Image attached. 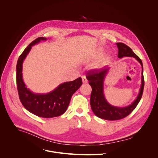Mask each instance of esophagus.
Returning a JSON list of instances; mask_svg holds the SVG:
<instances>
[{
    "label": "esophagus",
    "mask_w": 158,
    "mask_h": 158,
    "mask_svg": "<svg viewBox=\"0 0 158 158\" xmlns=\"http://www.w3.org/2000/svg\"><path fill=\"white\" fill-rule=\"evenodd\" d=\"M82 82L83 83H87V79H86L85 76H82Z\"/></svg>",
    "instance_id": "1"
}]
</instances>
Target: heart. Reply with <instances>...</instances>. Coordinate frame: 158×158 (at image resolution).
<instances>
[{
  "mask_svg": "<svg viewBox=\"0 0 158 158\" xmlns=\"http://www.w3.org/2000/svg\"><path fill=\"white\" fill-rule=\"evenodd\" d=\"M100 54H98L94 56V58H97L99 57ZM110 57L108 55H106L102 56L101 58H100L98 61H96L93 65L94 68H100V67L104 66L106 65L109 60Z\"/></svg>",
  "mask_w": 158,
  "mask_h": 158,
  "instance_id": "obj_1",
  "label": "heart"
}]
</instances>
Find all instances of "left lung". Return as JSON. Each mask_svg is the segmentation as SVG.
Listing matches in <instances>:
<instances>
[{
	"label": "left lung",
	"instance_id": "obj_1",
	"mask_svg": "<svg viewBox=\"0 0 158 158\" xmlns=\"http://www.w3.org/2000/svg\"><path fill=\"white\" fill-rule=\"evenodd\" d=\"M116 45L118 48V56L119 58H122L124 56L133 57L140 62L142 65V83L139 95L131 105L125 107H117L110 105L106 101L103 94V81L107 73L109 67H104L100 70L87 73L86 78L89 81V85L92 87V93L90 99L91 109L96 116L109 121L121 119L129 115L139 102L143 96L144 86L143 65L141 59L126 44L118 42Z\"/></svg>",
	"mask_w": 158,
	"mask_h": 158
}]
</instances>
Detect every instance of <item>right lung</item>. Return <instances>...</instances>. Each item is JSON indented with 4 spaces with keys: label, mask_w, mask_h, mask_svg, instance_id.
<instances>
[{
    "label": "right lung",
    "mask_w": 158,
    "mask_h": 158,
    "mask_svg": "<svg viewBox=\"0 0 158 158\" xmlns=\"http://www.w3.org/2000/svg\"><path fill=\"white\" fill-rule=\"evenodd\" d=\"M46 38L40 37L32 41L19 56L16 66L17 87L20 101L23 106L37 116L51 118L64 114L68 107L72 96L82 84L81 77L59 85L53 91L46 94H36L26 87L22 79V63L32 46Z\"/></svg>",
    "instance_id": "right-lung-1"
}]
</instances>
